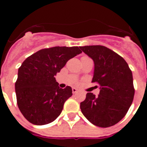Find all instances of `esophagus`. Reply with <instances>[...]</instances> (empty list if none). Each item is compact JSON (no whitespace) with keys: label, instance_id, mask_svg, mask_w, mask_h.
<instances>
[{"label":"esophagus","instance_id":"1","mask_svg":"<svg viewBox=\"0 0 147 147\" xmlns=\"http://www.w3.org/2000/svg\"><path fill=\"white\" fill-rule=\"evenodd\" d=\"M77 92H78V90H77L76 88L73 87V88H72V93H73V94H76Z\"/></svg>","mask_w":147,"mask_h":147}]
</instances>
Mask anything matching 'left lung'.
I'll return each instance as SVG.
<instances>
[{
	"label": "left lung",
	"mask_w": 147,
	"mask_h": 147,
	"mask_svg": "<svg viewBox=\"0 0 147 147\" xmlns=\"http://www.w3.org/2000/svg\"><path fill=\"white\" fill-rule=\"evenodd\" d=\"M80 49L94 61L92 83L100 87L98 96L86 94L80 103L81 111L96 126H113L123 119L133 102L132 72L122 57L105 46L86 45Z\"/></svg>",
	"instance_id": "1"
}]
</instances>
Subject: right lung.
<instances>
[{"label": "right lung", "mask_w": 147, "mask_h": 147, "mask_svg": "<svg viewBox=\"0 0 147 147\" xmlns=\"http://www.w3.org/2000/svg\"><path fill=\"white\" fill-rule=\"evenodd\" d=\"M81 53L78 46H55L41 49L23 62L15 89L18 107L30 123L44 125L60 116L72 90L71 86L60 88L55 76Z\"/></svg>", "instance_id": "right-lung-1"}]
</instances>
